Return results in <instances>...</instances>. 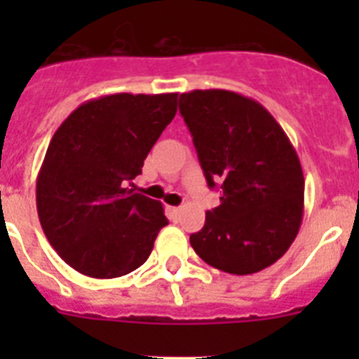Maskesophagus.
<instances>
[{
  "mask_svg": "<svg viewBox=\"0 0 359 359\" xmlns=\"http://www.w3.org/2000/svg\"><path fill=\"white\" fill-rule=\"evenodd\" d=\"M168 210L169 214H171V218H177V216H180V212H182V208L180 207H169Z\"/></svg>",
  "mask_w": 359,
  "mask_h": 359,
  "instance_id": "34e87169",
  "label": "esophagus"
}]
</instances>
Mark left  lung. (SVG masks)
I'll use <instances>...</instances> for the list:
<instances>
[{
  "label": "left lung",
  "instance_id": "obj_1",
  "mask_svg": "<svg viewBox=\"0 0 359 359\" xmlns=\"http://www.w3.org/2000/svg\"><path fill=\"white\" fill-rule=\"evenodd\" d=\"M179 109L207 184L222 190L191 248L222 272H261L300 229L304 173L294 147L268 109L238 93H182Z\"/></svg>",
  "mask_w": 359,
  "mask_h": 359
}]
</instances>
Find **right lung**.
<instances>
[{
    "label": "right lung",
    "instance_id": "obj_1",
    "mask_svg": "<svg viewBox=\"0 0 359 359\" xmlns=\"http://www.w3.org/2000/svg\"><path fill=\"white\" fill-rule=\"evenodd\" d=\"M177 93H117L81 104L48 145L36 210L48 242L89 278L126 276L149 259L162 203L126 188L177 114Z\"/></svg>",
    "mask_w": 359,
    "mask_h": 359
}]
</instances>
